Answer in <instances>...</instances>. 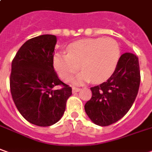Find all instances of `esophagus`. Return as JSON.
<instances>
[{
  "label": "esophagus",
  "instance_id": "34e87169",
  "mask_svg": "<svg viewBox=\"0 0 152 152\" xmlns=\"http://www.w3.org/2000/svg\"><path fill=\"white\" fill-rule=\"evenodd\" d=\"M80 90V88H78V87H75V86H73V87H72V92H73V93H76V92H78Z\"/></svg>",
  "mask_w": 152,
  "mask_h": 152
}]
</instances>
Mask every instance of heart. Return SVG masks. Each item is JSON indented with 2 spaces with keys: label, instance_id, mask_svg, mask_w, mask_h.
Wrapping results in <instances>:
<instances>
[{
  "label": "heart",
  "instance_id": "1",
  "mask_svg": "<svg viewBox=\"0 0 152 152\" xmlns=\"http://www.w3.org/2000/svg\"><path fill=\"white\" fill-rule=\"evenodd\" d=\"M121 56L119 43L111 37L90 38L75 41L67 47V53L57 52L53 66L64 81H68L80 69L84 70L72 80L80 84L93 80L102 82L115 72Z\"/></svg>",
  "mask_w": 152,
  "mask_h": 152
}]
</instances>
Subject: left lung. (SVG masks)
I'll list each match as a JSON object with an SVG mask.
<instances>
[{
	"mask_svg": "<svg viewBox=\"0 0 152 152\" xmlns=\"http://www.w3.org/2000/svg\"><path fill=\"white\" fill-rule=\"evenodd\" d=\"M140 81L138 57L132 53H124L111 77L106 82L91 87L92 96L85 105L86 113L98 126L115 123L132 106Z\"/></svg>",
	"mask_w": 152,
	"mask_h": 152,
	"instance_id": "obj_1",
	"label": "left lung"
}]
</instances>
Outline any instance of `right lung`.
Instances as JSON below:
<instances>
[{
  "instance_id": "add662e5",
  "label": "right lung",
  "mask_w": 152,
  "mask_h": 152,
  "mask_svg": "<svg viewBox=\"0 0 152 152\" xmlns=\"http://www.w3.org/2000/svg\"><path fill=\"white\" fill-rule=\"evenodd\" d=\"M56 37L41 35L26 41L11 63L10 87L17 110L30 123L50 126L62 117L72 87L53 66ZM61 85L58 90L53 89Z\"/></svg>"
}]
</instances>
